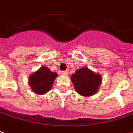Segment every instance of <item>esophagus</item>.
Masks as SVG:
<instances>
[{
  "label": "esophagus",
  "mask_w": 133,
  "mask_h": 133,
  "mask_svg": "<svg viewBox=\"0 0 133 133\" xmlns=\"http://www.w3.org/2000/svg\"><path fill=\"white\" fill-rule=\"evenodd\" d=\"M60 73H61L63 76H68V72H67V71H62Z\"/></svg>",
  "instance_id": "obj_1"
}]
</instances>
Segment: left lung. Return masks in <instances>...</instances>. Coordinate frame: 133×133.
I'll return each mask as SVG.
<instances>
[{
	"label": "left lung",
	"mask_w": 133,
	"mask_h": 133,
	"mask_svg": "<svg viewBox=\"0 0 133 133\" xmlns=\"http://www.w3.org/2000/svg\"><path fill=\"white\" fill-rule=\"evenodd\" d=\"M71 81L78 94L83 96H91L98 91L102 78L101 74L83 67L71 76Z\"/></svg>",
	"instance_id": "left-lung-1"
}]
</instances>
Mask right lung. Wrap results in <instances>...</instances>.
Returning a JSON list of instances; mask_svg holds the SVG:
<instances>
[{
    "mask_svg": "<svg viewBox=\"0 0 133 133\" xmlns=\"http://www.w3.org/2000/svg\"><path fill=\"white\" fill-rule=\"evenodd\" d=\"M57 76V73L52 72L47 67L42 66L30 75L29 84L33 92L43 95L50 90Z\"/></svg>",
    "mask_w": 133,
    "mask_h": 133,
    "instance_id": "obj_1",
    "label": "right lung"
}]
</instances>
